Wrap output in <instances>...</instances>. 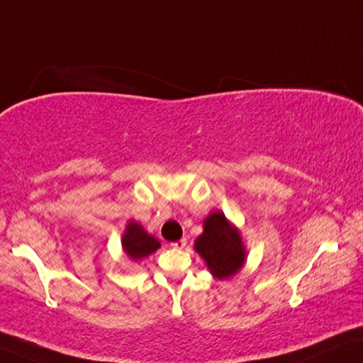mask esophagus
Returning <instances> with one entry per match:
<instances>
[{
    "label": "esophagus",
    "mask_w": 363,
    "mask_h": 363,
    "mask_svg": "<svg viewBox=\"0 0 363 363\" xmlns=\"http://www.w3.org/2000/svg\"><path fill=\"white\" fill-rule=\"evenodd\" d=\"M185 247H186V238H180L178 242L172 243V248H175V250H183Z\"/></svg>",
    "instance_id": "obj_1"
}]
</instances>
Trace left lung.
I'll use <instances>...</instances> for the list:
<instances>
[{
	"instance_id": "1",
	"label": "left lung",
	"mask_w": 363,
	"mask_h": 363,
	"mask_svg": "<svg viewBox=\"0 0 363 363\" xmlns=\"http://www.w3.org/2000/svg\"><path fill=\"white\" fill-rule=\"evenodd\" d=\"M194 250L219 281L235 276L247 261L242 233L222 211H213L203 220V233L194 240Z\"/></svg>"
}]
</instances>
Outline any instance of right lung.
<instances>
[{"label":"right lung","mask_w":363,"mask_h":363,"mask_svg":"<svg viewBox=\"0 0 363 363\" xmlns=\"http://www.w3.org/2000/svg\"><path fill=\"white\" fill-rule=\"evenodd\" d=\"M121 248L126 258L131 261L144 259L160 248V242L136 220H128L123 237H121Z\"/></svg>","instance_id":"obj_1"}]
</instances>
